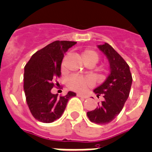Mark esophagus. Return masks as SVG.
I'll use <instances>...</instances> for the list:
<instances>
[{
	"mask_svg": "<svg viewBox=\"0 0 152 152\" xmlns=\"http://www.w3.org/2000/svg\"><path fill=\"white\" fill-rule=\"evenodd\" d=\"M77 97L82 98V99H87V96H85V95H82V94H80V93H77Z\"/></svg>",
	"mask_w": 152,
	"mask_h": 152,
	"instance_id": "1",
	"label": "esophagus"
}]
</instances>
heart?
I'll return each mask as SVG.
<instances>
[{
  "label": "heart",
  "mask_w": 152,
  "mask_h": 152,
  "mask_svg": "<svg viewBox=\"0 0 152 152\" xmlns=\"http://www.w3.org/2000/svg\"><path fill=\"white\" fill-rule=\"evenodd\" d=\"M82 58L84 62L86 64H96L98 62L99 56L96 51L91 50V49H85L82 52ZM64 61L62 62L61 67L64 68ZM67 85L70 89L75 91L82 92L87 89L88 88L91 87L93 85L92 79L88 77H81L77 75H71L67 80Z\"/></svg>",
  "instance_id": "obj_1"
}]
</instances>
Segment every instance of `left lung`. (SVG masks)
<instances>
[{
  "label": "left lung",
  "mask_w": 152,
  "mask_h": 152,
  "mask_svg": "<svg viewBox=\"0 0 152 152\" xmlns=\"http://www.w3.org/2000/svg\"><path fill=\"white\" fill-rule=\"evenodd\" d=\"M104 53L110 63V74L102 85L94 92L97 97L102 96L104 100L98 102V107L87 113L90 121L97 124H106L118 116L130 94L132 75L130 67L122 56L110 44L98 46Z\"/></svg>",
  "instance_id": "left-lung-1"
}]
</instances>
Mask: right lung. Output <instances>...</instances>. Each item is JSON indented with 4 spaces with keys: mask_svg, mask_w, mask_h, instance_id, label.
<instances>
[{
    "mask_svg": "<svg viewBox=\"0 0 152 152\" xmlns=\"http://www.w3.org/2000/svg\"><path fill=\"white\" fill-rule=\"evenodd\" d=\"M76 43L72 41H54L35 53L25 66L26 102L34 118L40 122L52 123L60 118L68 100L76 96L73 91L61 97L51 93L55 86L53 81L61 77L64 53Z\"/></svg>",
    "mask_w": 152,
    "mask_h": 152,
    "instance_id": "right-lung-1",
    "label": "right lung"
}]
</instances>
